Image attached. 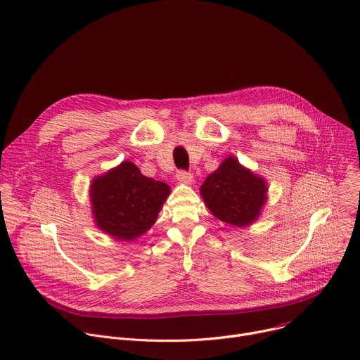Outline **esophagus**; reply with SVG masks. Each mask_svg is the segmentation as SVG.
Masks as SVG:
<instances>
[{
	"label": "esophagus",
	"mask_w": 360,
	"mask_h": 360,
	"mask_svg": "<svg viewBox=\"0 0 360 360\" xmlns=\"http://www.w3.org/2000/svg\"><path fill=\"white\" fill-rule=\"evenodd\" d=\"M176 179H178L179 182H184V184H191V182L193 181V176H192V174L188 172V171H178Z\"/></svg>",
	"instance_id": "esophagus-1"
}]
</instances>
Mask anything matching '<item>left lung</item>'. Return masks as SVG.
<instances>
[{"label": "left lung", "mask_w": 360, "mask_h": 360, "mask_svg": "<svg viewBox=\"0 0 360 360\" xmlns=\"http://www.w3.org/2000/svg\"><path fill=\"white\" fill-rule=\"evenodd\" d=\"M266 193V181L240 165L234 156L226 158L201 185L204 202L214 217L236 226H247L258 218Z\"/></svg>", "instance_id": "left-lung-1"}]
</instances>
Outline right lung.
<instances>
[{"instance_id": "obj_1", "label": "right lung", "mask_w": 360, "mask_h": 360, "mask_svg": "<svg viewBox=\"0 0 360 360\" xmlns=\"http://www.w3.org/2000/svg\"><path fill=\"white\" fill-rule=\"evenodd\" d=\"M171 188L141 174L132 162H122L90 185L91 211L102 231L122 241H134L155 224Z\"/></svg>"}]
</instances>
